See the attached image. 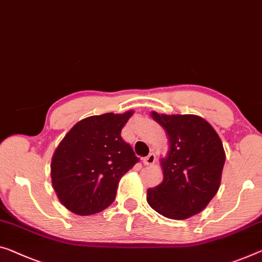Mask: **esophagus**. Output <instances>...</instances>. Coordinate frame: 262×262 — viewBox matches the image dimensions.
Returning a JSON list of instances; mask_svg holds the SVG:
<instances>
[{
  "label": "esophagus",
  "mask_w": 262,
  "mask_h": 262,
  "mask_svg": "<svg viewBox=\"0 0 262 262\" xmlns=\"http://www.w3.org/2000/svg\"><path fill=\"white\" fill-rule=\"evenodd\" d=\"M155 161H156V156L154 153H150L149 155L146 156V158L143 159V163L146 166H153Z\"/></svg>",
  "instance_id": "34e87169"
}]
</instances>
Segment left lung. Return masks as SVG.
Listing matches in <instances>:
<instances>
[{
    "label": "left lung",
    "instance_id": "1",
    "mask_svg": "<svg viewBox=\"0 0 262 262\" xmlns=\"http://www.w3.org/2000/svg\"><path fill=\"white\" fill-rule=\"evenodd\" d=\"M150 116L169 140V150L160 160L163 180L147 190V202L165 217L185 220L204 210L221 182L226 154L215 129L201 116Z\"/></svg>",
    "mask_w": 262,
    "mask_h": 262
}]
</instances>
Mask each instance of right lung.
<instances>
[{
    "label": "right lung",
    "mask_w": 262,
    "mask_h": 262,
    "mask_svg": "<svg viewBox=\"0 0 262 262\" xmlns=\"http://www.w3.org/2000/svg\"><path fill=\"white\" fill-rule=\"evenodd\" d=\"M133 111L77 122L54 151L52 185L58 200L77 215L102 212L115 200L121 178L139 161L121 130Z\"/></svg>",
    "instance_id": "right-lung-1"
}]
</instances>
